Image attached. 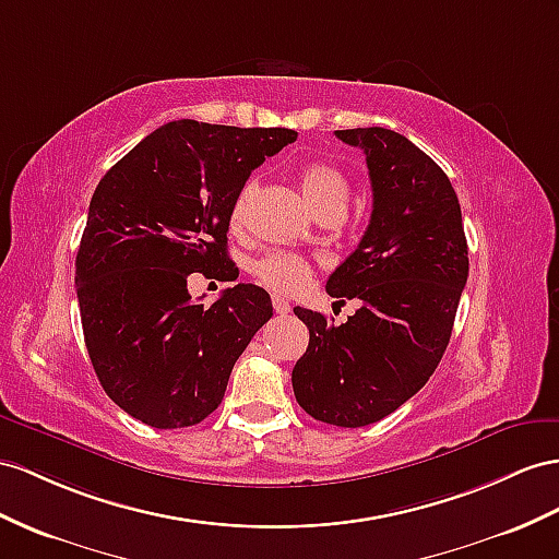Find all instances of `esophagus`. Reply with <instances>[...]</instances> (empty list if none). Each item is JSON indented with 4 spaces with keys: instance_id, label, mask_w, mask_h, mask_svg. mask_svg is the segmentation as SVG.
Returning <instances> with one entry per match:
<instances>
[{
    "instance_id": "esophagus-1",
    "label": "esophagus",
    "mask_w": 559,
    "mask_h": 559,
    "mask_svg": "<svg viewBox=\"0 0 559 559\" xmlns=\"http://www.w3.org/2000/svg\"><path fill=\"white\" fill-rule=\"evenodd\" d=\"M271 305H274V311L276 313H288L290 311V302L285 297H281V295H274L271 297Z\"/></svg>"
}]
</instances>
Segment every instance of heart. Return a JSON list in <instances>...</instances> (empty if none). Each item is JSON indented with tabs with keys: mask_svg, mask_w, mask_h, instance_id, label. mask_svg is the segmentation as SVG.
Returning <instances> with one entry per match:
<instances>
[{
	"mask_svg": "<svg viewBox=\"0 0 559 559\" xmlns=\"http://www.w3.org/2000/svg\"><path fill=\"white\" fill-rule=\"evenodd\" d=\"M297 183H299V191H302V198L307 200V205L311 207L313 214H317V217L331 212L342 214L349 205V195H352L349 179L331 163H321V160L307 163L302 169H299ZM252 189H254L252 183L242 186L231 207V214H228V226H231L234 231H238V228L246 224ZM252 274L271 290L293 293L297 288H302V285L309 281L311 266L307 260H302V257H297L293 252L274 250V252L262 254L260 260L252 264Z\"/></svg>",
	"mask_w": 559,
	"mask_h": 559,
	"instance_id": "obj_1",
	"label": "heart"
}]
</instances>
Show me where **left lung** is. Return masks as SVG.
I'll use <instances>...</instances> for the list:
<instances>
[{"instance_id": "obj_1", "label": "left lung", "mask_w": 559, "mask_h": 559, "mask_svg": "<svg viewBox=\"0 0 559 559\" xmlns=\"http://www.w3.org/2000/svg\"><path fill=\"white\" fill-rule=\"evenodd\" d=\"M335 136L364 148L373 212L325 290L361 307L340 325L295 307L309 347L293 368V390L311 418L364 427L394 413L435 373L469 262L461 203L432 157L384 127Z\"/></svg>"}]
</instances>
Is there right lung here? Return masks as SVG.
Instances as JSON below:
<instances>
[{
	"instance_id": "obj_1",
	"label": "right lung",
	"mask_w": 559,
	"mask_h": 559,
	"mask_svg": "<svg viewBox=\"0 0 559 559\" xmlns=\"http://www.w3.org/2000/svg\"><path fill=\"white\" fill-rule=\"evenodd\" d=\"M295 139L283 127L175 120L98 181L75 260L78 302L96 378L132 418L177 429L222 404L234 364L274 307L252 283L198 305L186 281L222 278L240 189Z\"/></svg>"
}]
</instances>
